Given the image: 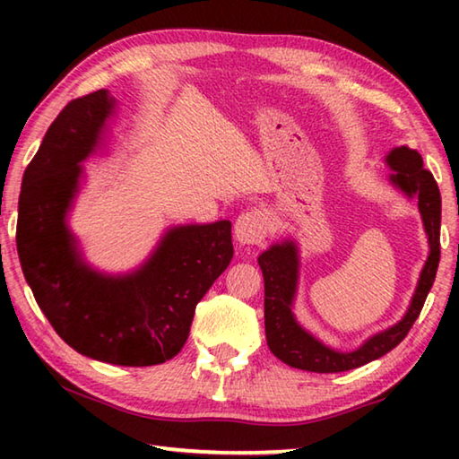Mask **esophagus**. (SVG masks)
Wrapping results in <instances>:
<instances>
[{"mask_svg":"<svg viewBox=\"0 0 459 459\" xmlns=\"http://www.w3.org/2000/svg\"><path fill=\"white\" fill-rule=\"evenodd\" d=\"M271 230V216L267 211L255 208L243 212L235 222V237L240 245H261Z\"/></svg>","mask_w":459,"mask_h":459,"instance_id":"34e87169","label":"esophagus"}]
</instances>
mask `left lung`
<instances>
[{
    "label": "left lung",
    "mask_w": 459,
    "mask_h": 459,
    "mask_svg": "<svg viewBox=\"0 0 459 459\" xmlns=\"http://www.w3.org/2000/svg\"><path fill=\"white\" fill-rule=\"evenodd\" d=\"M386 164L393 169L388 180L394 188L405 192L409 198L417 196L419 212H421L427 240H429V257L419 275L417 290L407 314L399 324L370 336L352 352L332 351L301 328L291 312L299 271L298 245L293 240L271 245L265 253L259 255V267L263 271V279H265V336L269 351L293 368L309 372H344L359 368L399 346L421 314L427 293L435 281L441 255V194L433 174L423 168V158L411 147H394L386 155Z\"/></svg>",
    "instance_id": "8db88e82"
}]
</instances>
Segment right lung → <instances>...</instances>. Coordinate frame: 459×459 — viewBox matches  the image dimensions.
<instances>
[{
	"label": "right lung",
	"mask_w": 459,
	"mask_h": 459,
	"mask_svg": "<svg viewBox=\"0 0 459 459\" xmlns=\"http://www.w3.org/2000/svg\"><path fill=\"white\" fill-rule=\"evenodd\" d=\"M115 99L100 89L74 99L46 131L20 192L15 243L38 306L58 336L89 359L152 367L182 351L194 309L232 259L230 222L169 229L127 275L82 261L66 212L82 166L99 145Z\"/></svg>",
	"instance_id": "right-lung-1"
}]
</instances>
